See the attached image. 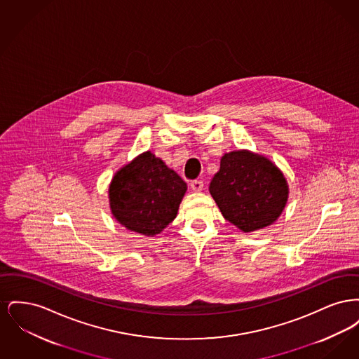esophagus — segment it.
Listing matches in <instances>:
<instances>
[{
	"label": "esophagus",
	"instance_id": "1",
	"mask_svg": "<svg viewBox=\"0 0 359 359\" xmlns=\"http://www.w3.org/2000/svg\"><path fill=\"white\" fill-rule=\"evenodd\" d=\"M191 188H192L194 191L199 192V191L203 189V182H202V180H192V182H191Z\"/></svg>",
	"mask_w": 359,
	"mask_h": 359
}]
</instances>
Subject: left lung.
Wrapping results in <instances>:
<instances>
[{"label": "left lung", "instance_id": "left-lung-1", "mask_svg": "<svg viewBox=\"0 0 359 359\" xmlns=\"http://www.w3.org/2000/svg\"><path fill=\"white\" fill-rule=\"evenodd\" d=\"M210 194L224 219L249 233L280 217L288 201V183L273 163L249 151L223 154Z\"/></svg>", "mask_w": 359, "mask_h": 359}]
</instances>
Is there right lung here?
<instances>
[{"label": "right lung", "instance_id": "obj_1", "mask_svg": "<svg viewBox=\"0 0 359 359\" xmlns=\"http://www.w3.org/2000/svg\"><path fill=\"white\" fill-rule=\"evenodd\" d=\"M186 191V182L148 151L114 175L109 202L122 226L154 237L176 218Z\"/></svg>", "mask_w": 359, "mask_h": 359}]
</instances>
